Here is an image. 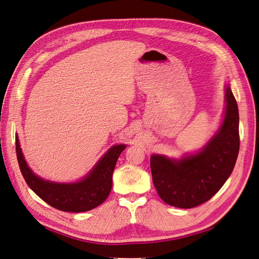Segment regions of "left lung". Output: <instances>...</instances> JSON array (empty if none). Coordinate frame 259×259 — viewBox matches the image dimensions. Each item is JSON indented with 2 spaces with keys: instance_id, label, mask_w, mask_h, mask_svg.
Listing matches in <instances>:
<instances>
[{
  "instance_id": "obj_1",
  "label": "left lung",
  "mask_w": 259,
  "mask_h": 259,
  "mask_svg": "<svg viewBox=\"0 0 259 259\" xmlns=\"http://www.w3.org/2000/svg\"><path fill=\"white\" fill-rule=\"evenodd\" d=\"M226 114L215 137L201 152L184 159L151 157L155 188L165 203L191 208L210 200L235 168L240 148L238 104L226 88Z\"/></svg>"
}]
</instances>
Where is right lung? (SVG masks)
Listing matches in <instances>:
<instances>
[{
    "instance_id": "add662e5",
    "label": "right lung",
    "mask_w": 259,
    "mask_h": 259,
    "mask_svg": "<svg viewBox=\"0 0 259 259\" xmlns=\"http://www.w3.org/2000/svg\"><path fill=\"white\" fill-rule=\"evenodd\" d=\"M126 145H115L101 158L87 177L73 184H58L44 181L33 173L21 153L16 137V154L24 181L46 203L64 212H86L105 201L112 189V177L119 155Z\"/></svg>"
}]
</instances>
